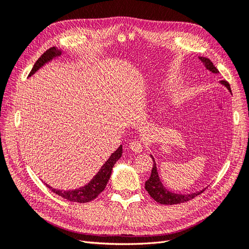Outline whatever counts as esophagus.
<instances>
[{
	"label": "esophagus",
	"mask_w": 249,
	"mask_h": 249,
	"mask_svg": "<svg viewBox=\"0 0 249 249\" xmlns=\"http://www.w3.org/2000/svg\"><path fill=\"white\" fill-rule=\"evenodd\" d=\"M130 148L133 150L134 153H141L142 152V143L139 140H132L130 142Z\"/></svg>",
	"instance_id": "obj_1"
}]
</instances>
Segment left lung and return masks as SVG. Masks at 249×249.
<instances>
[{
  "instance_id": "left-lung-1",
  "label": "left lung",
  "mask_w": 249,
  "mask_h": 249,
  "mask_svg": "<svg viewBox=\"0 0 249 249\" xmlns=\"http://www.w3.org/2000/svg\"><path fill=\"white\" fill-rule=\"evenodd\" d=\"M199 59L202 62V64L207 67V70H209L210 71H212L214 73L219 72L210 59L205 58V57H199ZM220 83L231 92L229 82L221 81ZM150 157L153 158L154 165H153L152 173H150V177L145 182V190L148 192L150 197L154 198L157 202H160V203H162V205H177V203H182V202H186L188 200H191L192 198L196 197L197 195L201 194L203 191L206 190V188H205V189H202L200 191L190 193V194H178V193H173V192L167 190L166 188H165L163 186V184L161 183L159 175H158L154 157L153 156H150Z\"/></svg>"
}]
</instances>
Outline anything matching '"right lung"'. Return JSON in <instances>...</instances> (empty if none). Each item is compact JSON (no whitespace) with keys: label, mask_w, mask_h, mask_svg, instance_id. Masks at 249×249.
Returning a JSON list of instances; mask_svg holds the SVG:
<instances>
[{"label":"right lung","mask_w":249,"mask_h":249,"mask_svg":"<svg viewBox=\"0 0 249 249\" xmlns=\"http://www.w3.org/2000/svg\"><path fill=\"white\" fill-rule=\"evenodd\" d=\"M60 55H61V51L58 50L55 47L50 48L49 50H47L34 64L32 71L29 73V77L32 76L33 73H35L40 69L41 66H43L47 62L51 61L53 58L58 57ZM122 155H123V146L120 145L115 150V152L110 156L107 162L103 165L100 171L95 175V177H93V178L90 180L87 185H85L84 187L79 188V189L64 191V190L54 189V188L49 186L48 184H46V185L49 189H51L53 192L58 194L59 196H61L67 200L74 201V202H81V203L89 202L99 196L100 193L103 192L105 188H106V185L111 177L112 168H113V166H114L116 161H118L120 159Z\"/></svg>","instance_id":"1"}]
</instances>
